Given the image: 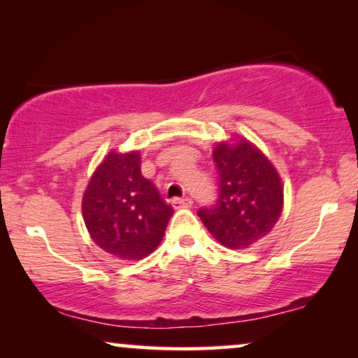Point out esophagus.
I'll return each instance as SVG.
<instances>
[{
  "instance_id": "1",
  "label": "esophagus",
  "mask_w": 358,
  "mask_h": 358,
  "mask_svg": "<svg viewBox=\"0 0 358 358\" xmlns=\"http://www.w3.org/2000/svg\"><path fill=\"white\" fill-rule=\"evenodd\" d=\"M173 205L174 207H182V208H189V207H192V199H189V197H184V199H173Z\"/></svg>"
}]
</instances>
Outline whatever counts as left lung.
<instances>
[{
    "mask_svg": "<svg viewBox=\"0 0 358 358\" xmlns=\"http://www.w3.org/2000/svg\"><path fill=\"white\" fill-rule=\"evenodd\" d=\"M218 200L197 215L212 236L229 249H246L272 231L282 215L283 185L277 169L246 138L213 148Z\"/></svg>",
    "mask_w": 358,
    "mask_h": 358,
    "instance_id": "left-lung-1",
    "label": "left lung"
}]
</instances>
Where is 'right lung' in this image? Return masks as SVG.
<instances>
[{"label":"right lung","instance_id":"obj_1","mask_svg":"<svg viewBox=\"0 0 358 358\" xmlns=\"http://www.w3.org/2000/svg\"><path fill=\"white\" fill-rule=\"evenodd\" d=\"M140 153L110 151L83 195V218L92 241L122 261H140L164 236L173 208L141 176Z\"/></svg>","mask_w":358,"mask_h":358}]
</instances>
